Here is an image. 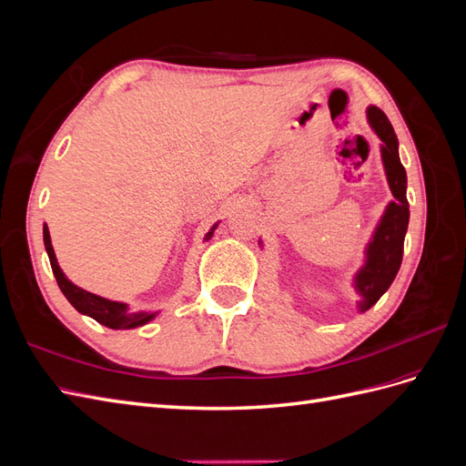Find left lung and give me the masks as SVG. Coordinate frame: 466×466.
Returning a JSON list of instances; mask_svg holds the SVG:
<instances>
[{
    "label": "left lung",
    "mask_w": 466,
    "mask_h": 466,
    "mask_svg": "<svg viewBox=\"0 0 466 466\" xmlns=\"http://www.w3.org/2000/svg\"><path fill=\"white\" fill-rule=\"evenodd\" d=\"M368 124L380 139V161L387 175L389 188L394 196L375 225L373 235L365 245L363 264L351 279L356 293L360 295L358 311L365 313L383 295L392 279L397 278L402 262L404 237L410 219V209L406 200V171L399 157V139L394 134L385 112L377 106H368ZM262 247V241H258Z\"/></svg>",
    "instance_id": "left-lung-1"
}]
</instances>
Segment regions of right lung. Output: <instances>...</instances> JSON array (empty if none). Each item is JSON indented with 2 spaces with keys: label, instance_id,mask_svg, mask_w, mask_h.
I'll return each instance as SVG.
<instances>
[{
  "label": "right lung",
  "instance_id": "obj_1",
  "mask_svg": "<svg viewBox=\"0 0 466 466\" xmlns=\"http://www.w3.org/2000/svg\"><path fill=\"white\" fill-rule=\"evenodd\" d=\"M218 225H219V221L211 225V229L206 233L204 241H209L211 235H214V231L218 229ZM42 237H45V247L48 252L56 281H58V286H60L62 293L66 295V299L72 303L81 315H87V317L95 319L96 322H101V324H105V327L115 329V330H128V329L144 327V324H147L149 320H153L159 315V311H153V313L151 311H130L128 303L112 301V299L101 298V295H95L87 289L76 286L74 281H69L66 278V274L62 272V268L58 264V258H56L46 223H45V228H42Z\"/></svg>",
  "mask_w": 466,
  "mask_h": 466
}]
</instances>
